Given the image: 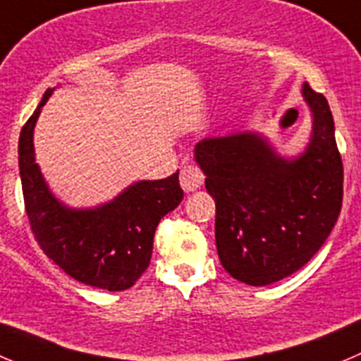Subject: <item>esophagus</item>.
I'll return each instance as SVG.
<instances>
[{
	"mask_svg": "<svg viewBox=\"0 0 361 361\" xmlns=\"http://www.w3.org/2000/svg\"><path fill=\"white\" fill-rule=\"evenodd\" d=\"M204 174L196 165H185L180 173V185L185 192H194L203 185Z\"/></svg>",
	"mask_w": 361,
	"mask_h": 361,
	"instance_id": "obj_1",
	"label": "esophagus"
}]
</instances>
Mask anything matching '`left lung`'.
Here are the masks:
<instances>
[{"label": "left lung", "mask_w": 361, "mask_h": 361, "mask_svg": "<svg viewBox=\"0 0 361 361\" xmlns=\"http://www.w3.org/2000/svg\"><path fill=\"white\" fill-rule=\"evenodd\" d=\"M312 135L301 154L281 157L258 131L207 137L194 149L215 200L219 260L235 279L265 287L308 264L342 208L343 167L322 94L302 85Z\"/></svg>", "instance_id": "1"}]
</instances>
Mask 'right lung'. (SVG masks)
<instances>
[{"label":"right lung","mask_w":361,"mask_h":361,"mask_svg":"<svg viewBox=\"0 0 361 361\" xmlns=\"http://www.w3.org/2000/svg\"><path fill=\"white\" fill-rule=\"evenodd\" d=\"M53 89L19 137V173L26 214L42 251L76 281L110 292L133 287L153 252L158 222L183 200L180 178L135 181L109 203L94 208H69L56 200L35 161L33 130Z\"/></svg>","instance_id":"obj_1"}]
</instances>
